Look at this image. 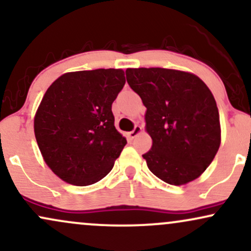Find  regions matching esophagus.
Instances as JSON below:
<instances>
[{
	"mask_svg": "<svg viewBox=\"0 0 251 251\" xmlns=\"http://www.w3.org/2000/svg\"><path fill=\"white\" fill-rule=\"evenodd\" d=\"M142 131H143L142 126L137 125V126H135V127H134V129H133V131H131V132H129V133H128V135H129V138H131V139H133V138H135V137H137V135H138V134H139V133H142Z\"/></svg>",
	"mask_w": 251,
	"mask_h": 251,
	"instance_id": "34e87169",
	"label": "esophagus"
}]
</instances>
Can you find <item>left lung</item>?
<instances>
[{
    "label": "left lung",
    "instance_id": "8db88e82",
    "mask_svg": "<svg viewBox=\"0 0 251 251\" xmlns=\"http://www.w3.org/2000/svg\"><path fill=\"white\" fill-rule=\"evenodd\" d=\"M126 79L146 107L152 148L143 158L150 171L177 186L200 177L221 145L220 114L208 86L190 72L159 67L127 68Z\"/></svg>",
    "mask_w": 251,
    "mask_h": 251
}]
</instances>
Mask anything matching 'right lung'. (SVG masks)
I'll use <instances>...</instances> for the list:
<instances>
[{
  "label": "right lung",
  "mask_w": 251,
  "mask_h": 251,
  "mask_svg": "<svg viewBox=\"0 0 251 251\" xmlns=\"http://www.w3.org/2000/svg\"><path fill=\"white\" fill-rule=\"evenodd\" d=\"M125 81L120 68L68 72L46 91L34 133L43 160L60 179L91 185L113 169L126 138L114 126L112 103Z\"/></svg>",
  "instance_id": "1"
}]
</instances>
